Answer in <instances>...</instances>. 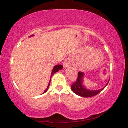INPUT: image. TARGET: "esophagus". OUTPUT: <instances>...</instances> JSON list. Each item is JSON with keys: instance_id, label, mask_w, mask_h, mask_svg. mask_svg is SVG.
<instances>
[{"instance_id": "34e87169", "label": "esophagus", "mask_w": 128, "mask_h": 128, "mask_svg": "<svg viewBox=\"0 0 128 128\" xmlns=\"http://www.w3.org/2000/svg\"><path fill=\"white\" fill-rule=\"evenodd\" d=\"M72 62V60L70 58H66L65 61H64V63H63V67H64V68H67V67H70V64H71Z\"/></svg>"}]
</instances>
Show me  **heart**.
<instances>
[{
    "label": "heart",
    "instance_id": "obj_1",
    "mask_svg": "<svg viewBox=\"0 0 128 128\" xmlns=\"http://www.w3.org/2000/svg\"><path fill=\"white\" fill-rule=\"evenodd\" d=\"M82 55L84 57L82 64L88 67H94L99 66L102 62L103 54L99 50H92L90 47H86L83 49Z\"/></svg>",
    "mask_w": 128,
    "mask_h": 128
}]
</instances>
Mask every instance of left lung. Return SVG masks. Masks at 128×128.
<instances>
[{
    "label": "left lung",
    "instance_id": "1",
    "mask_svg": "<svg viewBox=\"0 0 128 128\" xmlns=\"http://www.w3.org/2000/svg\"><path fill=\"white\" fill-rule=\"evenodd\" d=\"M84 75V73L79 72L78 73V77L77 80L71 86L72 90L76 94L78 95L80 97H83V98H90V97L94 96L98 94L99 92H100L103 90L106 87L110 81V80H108L106 86H104L103 88L98 90H92L86 88V86H84L83 82Z\"/></svg>",
    "mask_w": 128,
    "mask_h": 128
}]
</instances>
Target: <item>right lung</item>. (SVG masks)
Segmentation results:
<instances>
[{
	"label": "right lung",
	"mask_w": 128,
	"mask_h": 128,
	"mask_svg": "<svg viewBox=\"0 0 128 128\" xmlns=\"http://www.w3.org/2000/svg\"><path fill=\"white\" fill-rule=\"evenodd\" d=\"M34 36V35H32V36H30V37H31V36ZM62 68H63V66L62 65H56V66H54V68H53V70H52V74H51L50 79V80H51V78H52V76L54 75V74H55V73L58 72L59 71V70H61V69H62ZM50 82L49 83V85H48V87H47V88L45 90V91H44V92L43 93H45V92L48 90V89H49V86H50ZM43 93H42V94H43Z\"/></svg>",
	"instance_id": "add662e5"
}]
</instances>
